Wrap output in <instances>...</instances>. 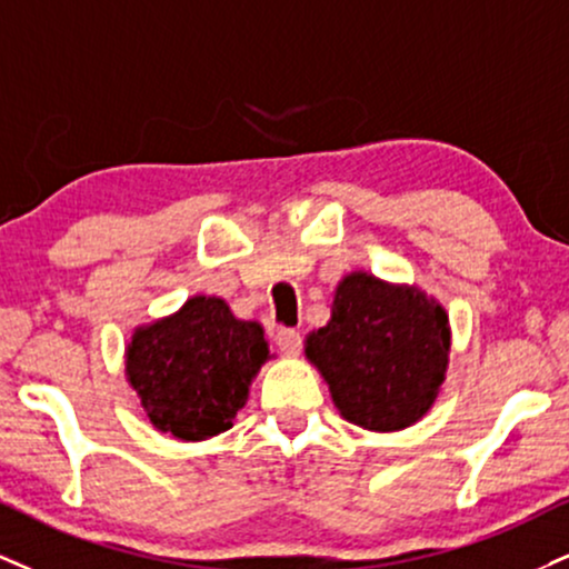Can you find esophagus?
Listing matches in <instances>:
<instances>
[{"mask_svg": "<svg viewBox=\"0 0 569 569\" xmlns=\"http://www.w3.org/2000/svg\"><path fill=\"white\" fill-rule=\"evenodd\" d=\"M276 345L286 358H297L299 350H302V337L297 331H291V328H280L276 333Z\"/></svg>", "mask_w": 569, "mask_h": 569, "instance_id": "34e87169", "label": "esophagus"}]
</instances>
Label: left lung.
Listing matches in <instances>:
<instances>
[{"label": "left lung", "instance_id": "1", "mask_svg": "<svg viewBox=\"0 0 569 569\" xmlns=\"http://www.w3.org/2000/svg\"><path fill=\"white\" fill-rule=\"evenodd\" d=\"M445 307L416 283L347 272L331 318L305 339L341 419L368 432H400L432 410L450 366Z\"/></svg>", "mask_w": 569, "mask_h": 569}]
</instances>
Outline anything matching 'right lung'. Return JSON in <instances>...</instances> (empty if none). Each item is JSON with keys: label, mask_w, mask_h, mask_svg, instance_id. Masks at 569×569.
<instances>
[{"label": "right lung", "mask_w": 569, "mask_h": 569, "mask_svg": "<svg viewBox=\"0 0 569 569\" xmlns=\"http://www.w3.org/2000/svg\"><path fill=\"white\" fill-rule=\"evenodd\" d=\"M270 358L257 320L236 318L224 299L196 293L177 312L134 328L124 373L159 432L201 442L228 432Z\"/></svg>", "instance_id": "right-lung-1"}]
</instances>
